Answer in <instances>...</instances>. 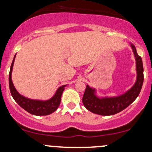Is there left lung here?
I'll return each instance as SVG.
<instances>
[{
	"label": "left lung",
	"mask_w": 152,
	"mask_h": 152,
	"mask_svg": "<svg viewBox=\"0 0 152 152\" xmlns=\"http://www.w3.org/2000/svg\"><path fill=\"white\" fill-rule=\"evenodd\" d=\"M130 45L136 61L137 80L134 86L121 96L100 99L95 95V89L91 88L87 85L83 97V103L90 112L104 116L115 115L127 108L139 95L143 83V63L141 57L137 53L135 45L133 44Z\"/></svg>",
	"instance_id": "obj_1"
}]
</instances>
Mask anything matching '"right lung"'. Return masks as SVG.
Segmentation results:
<instances>
[{"label": "right lung", "instance_id": "obj_1", "mask_svg": "<svg viewBox=\"0 0 152 152\" xmlns=\"http://www.w3.org/2000/svg\"><path fill=\"white\" fill-rule=\"evenodd\" d=\"M16 55L14 56L12 63L11 65L10 72H9V88H10L11 94L15 102L20 106L24 110L27 111L29 113L32 114L33 115L37 116H43L48 115L50 114L53 113V112L56 110L57 108L59 106L61 102V97L62 94L64 87L66 86H62L56 91L55 95L47 101H38V100H32V99H27L24 97L23 96L20 95L17 91L14 88L12 80H11V72H12L13 66H14V58Z\"/></svg>", "mask_w": 152, "mask_h": 152}]
</instances>
